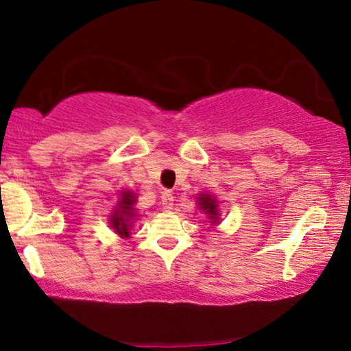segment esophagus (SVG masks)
Segmentation results:
<instances>
[{
    "label": "esophagus",
    "mask_w": 351,
    "mask_h": 351,
    "mask_svg": "<svg viewBox=\"0 0 351 351\" xmlns=\"http://www.w3.org/2000/svg\"><path fill=\"white\" fill-rule=\"evenodd\" d=\"M161 206H162V209H165V210L172 209V206H174V196H172V191H169V190L162 191Z\"/></svg>",
    "instance_id": "obj_1"
}]
</instances>
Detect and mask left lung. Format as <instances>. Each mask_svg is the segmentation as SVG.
Listing matches in <instances>:
<instances>
[{
    "mask_svg": "<svg viewBox=\"0 0 351 351\" xmlns=\"http://www.w3.org/2000/svg\"><path fill=\"white\" fill-rule=\"evenodd\" d=\"M196 199H198L199 210H203L214 225L217 223L220 220V213H219V203L217 199H215V196L209 193H201Z\"/></svg>",
    "mask_w": 351,
    "mask_h": 351,
    "instance_id": "obj_1",
    "label": "left lung"
}]
</instances>
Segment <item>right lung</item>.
I'll list each match as a JSON object with an SVG mask.
<instances>
[{"mask_svg":"<svg viewBox=\"0 0 351 351\" xmlns=\"http://www.w3.org/2000/svg\"><path fill=\"white\" fill-rule=\"evenodd\" d=\"M134 204H136V195H134L132 191L124 190L121 193V198H119L117 204V209L113 210L112 215H110V225H112L114 233L119 234L121 238L131 237L129 232H131L132 222L137 217Z\"/></svg>","mask_w":351,"mask_h":351,"instance_id":"add662e5","label":"right lung"}]
</instances>
